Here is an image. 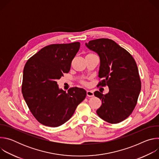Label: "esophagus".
Instances as JSON below:
<instances>
[{
	"label": "esophagus",
	"mask_w": 159,
	"mask_h": 159,
	"mask_svg": "<svg viewBox=\"0 0 159 159\" xmlns=\"http://www.w3.org/2000/svg\"><path fill=\"white\" fill-rule=\"evenodd\" d=\"M87 96L88 97H93L94 92L93 91V90H87Z\"/></svg>",
	"instance_id": "1"
}]
</instances>
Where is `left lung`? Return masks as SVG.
<instances>
[{
  "instance_id": "8db88e82",
  "label": "left lung",
  "mask_w": 159,
  "mask_h": 159,
  "mask_svg": "<svg viewBox=\"0 0 159 159\" xmlns=\"http://www.w3.org/2000/svg\"><path fill=\"white\" fill-rule=\"evenodd\" d=\"M85 46L100 58L98 85H107L109 93L99 91L95 96L102 101L98 115L110 123L126 119L133 111L141 90L138 67L133 57L115 41L106 38L90 41Z\"/></svg>"
}]
</instances>
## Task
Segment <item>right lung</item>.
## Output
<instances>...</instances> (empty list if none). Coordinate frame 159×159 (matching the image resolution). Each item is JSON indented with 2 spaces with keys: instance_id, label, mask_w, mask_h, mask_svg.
I'll use <instances>...</instances> for the list:
<instances>
[{
  "instance_id": "right-lung-1",
  "label": "right lung",
  "mask_w": 159,
  "mask_h": 159,
  "mask_svg": "<svg viewBox=\"0 0 159 159\" xmlns=\"http://www.w3.org/2000/svg\"><path fill=\"white\" fill-rule=\"evenodd\" d=\"M80 45L79 42L48 45L31 57L25 66L22 96L33 115L43 125H63L86 97L84 89L72 87L66 93L57 82L70 71Z\"/></svg>"
}]
</instances>
